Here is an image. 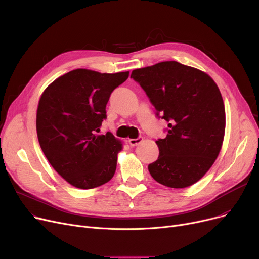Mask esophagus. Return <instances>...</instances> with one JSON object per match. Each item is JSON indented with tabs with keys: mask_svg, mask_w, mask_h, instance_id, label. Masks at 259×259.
<instances>
[{
	"mask_svg": "<svg viewBox=\"0 0 259 259\" xmlns=\"http://www.w3.org/2000/svg\"><path fill=\"white\" fill-rule=\"evenodd\" d=\"M142 141H143V138H142V137H139V138H137V139H130L128 143L132 146H137L138 144H140Z\"/></svg>",
	"mask_w": 259,
	"mask_h": 259,
	"instance_id": "esophagus-1",
	"label": "esophagus"
}]
</instances>
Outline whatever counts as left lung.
<instances>
[{"mask_svg": "<svg viewBox=\"0 0 259 259\" xmlns=\"http://www.w3.org/2000/svg\"><path fill=\"white\" fill-rule=\"evenodd\" d=\"M131 77L168 122L166 138L156 141L159 157L148 165L149 174L170 188L193 185L213 165L224 141L226 113L218 84L207 73L174 60L136 69Z\"/></svg>", "mask_w": 259, "mask_h": 259, "instance_id": "obj_1", "label": "left lung"}]
</instances>
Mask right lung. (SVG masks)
<instances>
[{"label":"right lung","instance_id":"obj_1","mask_svg":"<svg viewBox=\"0 0 259 259\" xmlns=\"http://www.w3.org/2000/svg\"><path fill=\"white\" fill-rule=\"evenodd\" d=\"M130 72L76 69L42 92L36 133L42 153L56 172L76 188L101 186L114 177L122 142L111 133L97 135L113 91Z\"/></svg>","mask_w":259,"mask_h":259}]
</instances>
